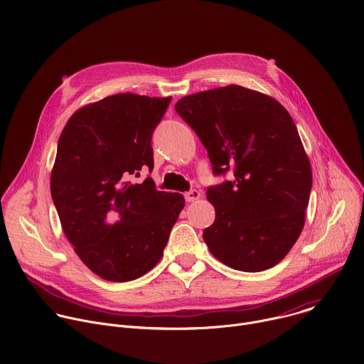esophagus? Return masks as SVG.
Returning a JSON list of instances; mask_svg holds the SVG:
<instances>
[{"mask_svg": "<svg viewBox=\"0 0 364 364\" xmlns=\"http://www.w3.org/2000/svg\"><path fill=\"white\" fill-rule=\"evenodd\" d=\"M184 197H186V201H188V203L196 201V200L200 198V191L198 190H190L184 194Z\"/></svg>", "mask_w": 364, "mask_h": 364, "instance_id": "obj_1", "label": "esophagus"}]
</instances>
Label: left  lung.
I'll list each match as a JSON object with an SVG mask.
<instances>
[{
	"label": "left lung",
	"instance_id": "obj_1",
	"mask_svg": "<svg viewBox=\"0 0 364 364\" xmlns=\"http://www.w3.org/2000/svg\"><path fill=\"white\" fill-rule=\"evenodd\" d=\"M177 114L194 129L216 174L207 190L216 210L203 239L222 264L261 272L279 264L299 237L313 171L289 112L269 95L237 85L181 97Z\"/></svg>",
	"mask_w": 364,
	"mask_h": 364
}]
</instances>
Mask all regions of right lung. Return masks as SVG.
<instances>
[{
	"instance_id": "1",
	"label": "right lung",
	"mask_w": 364,
	"mask_h": 364,
	"mask_svg": "<svg viewBox=\"0 0 364 364\" xmlns=\"http://www.w3.org/2000/svg\"><path fill=\"white\" fill-rule=\"evenodd\" d=\"M171 96L118 93L87 103L66 122L50 190L80 261L111 282L136 279L160 262L184 207L180 193L128 177L154 167L151 135Z\"/></svg>"
}]
</instances>
